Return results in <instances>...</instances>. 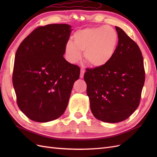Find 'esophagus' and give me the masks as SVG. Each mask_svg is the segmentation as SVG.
Wrapping results in <instances>:
<instances>
[{"label":"esophagus","mask_w":157,"mask_h":157,"mask_svg":"<svg viewBox=\"0 0 157 157\" xmlns=\"http://www.w3.org/2000/svg\"><path fill=\"white\" fill-rule=\"evenodd\" d=\"M84 71L83 69H80V78H82L84 77Z\"/></svg>","instance_id":"obj_1"}]
</instances>
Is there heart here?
I'll return each mask as SVG.
<instances>
[{
    "label": "heart",
    "instance_id": "obj_1",
    "mask_svg": "<svg viewBox=\"0 0 157 157\" xmlns=\"http://www.w3.org/2000/svg\"><path fill=\"white\" fill-rule=\"evenodd\" d=\"M73 42L69 40L65 46V58L70 63L81 59L84 52V60L94 67H105L115 55L119 41L117 31L110 26L85 28L76 31Z\"/></svg>",
    "mask_w": 157,
    "mask_h": 157
}]
</instances>
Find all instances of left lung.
I'll return each instance as SVG.
<instances>
[{
  "instance_id": "left-lung-1",
  "label": "left lung",
  "mask_w": 157,
  "mask_h": 157,
  "mask_svg": "<svg viewBox=\"0 0 157 157\" xmlns=\"http://www.w3.org/2000/svg\"><path fill=\"white\" fill-rule=\"evenodd\" d=\"M116 53L105 67L86 69L90 109L97 119L109 123L124 121L138 107L145 82L144 59L138 45L118 27Z\"/></svg>"
}]
</instances>
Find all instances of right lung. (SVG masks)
Listing matches in <instances>:
<instances>
[{"instance_id": "1", "label": "right lung", "mask_w": 157, "mask_h": 157, "mask_svg": "<svg viewBox=\"0 0 157 157\" xmlns=\"http://www.w3.org/2000/svg\"><path fill=\"white\" fill-rule=\"evenodd\" d=\"M71 31L67 24L38 27L16 51L12 82L17 103L33 121L57 119L67 108L80 71L63 58Z\"/></svg>"}]
</instances>
